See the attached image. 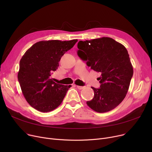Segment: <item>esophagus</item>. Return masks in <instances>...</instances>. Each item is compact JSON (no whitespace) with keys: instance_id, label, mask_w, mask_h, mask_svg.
<instances>
[{"instance_id":"34e87169","label":"esophagus","mask_w":152,"mask_h":152,"mask_svg":"<svg viewBox=\"0 0 152 152\" xmlns=\"http://www.w3.org/2000/svg\"><path fill=\"white\" fill-rule=\"evenodd\" d=\"M76 87L78 89H83L85 87V86H76Z\"/></svg>"}]
</instances>
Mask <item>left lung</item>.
Returning a JSON list of instances; mask_svg holds the SVG:
<instances>
[{
	"label": "left lung",
	"mask_w": 152,
	"mask_h": 152,
	"mask_svg": "<svg viewBox=\"0 0 152 152\" xmlns=\"http://www.w3.org/2000/svg\"><path fill=\"white\" fill-rule=\"evenodd\" d=\"M77 55L86 65L100 72L99 89L92 87L94 97L86 103L98 113L112 110L121 103L128 91L133 68L126 47L112 38L103 37L79 41Z\"/></svg>",
	"instance_id": "1"
}]
</instances>
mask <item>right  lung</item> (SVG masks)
I'll return each mask as SVG.
<instances>
[{"mask_svg":"<svg viewBox=\"0 0 152 152\" xmlns=\"http://www.w3.org/2000/svg\"><path fill=\"white\" fill-rule=\"evenodd\" d=\"M77 41H39L23 55L18 79L24 97L32 107L41 112H49L61 104L71 86L55 83L51 75L58 69L64 53Z\"/></svg>","mask_w":152,"mask_h":152,"instance_id":"obj_1","label":"right lung"}]
</instances>
